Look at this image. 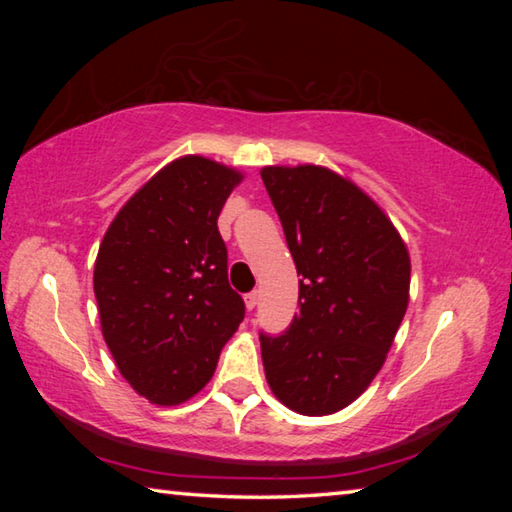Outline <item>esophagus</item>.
I'll use <instances>...</instances> for the list:
<instances>
[{
  "label": "esophagus",
  "mask_w": 512,
  "mask_h": 512,
  "mask_svg": "<svg viewBox=\"0 0 512 512\" xmlns=\"http://www.w3.org/2000/svg\"><path fill=\"white\" fill-rule=\"evenodd\" d=\"M244 300H246V309L253 311L257 307V302H259V293L257 291H250V293H246Z\"/></svg>",
  "instance_id": "obj_1"
}]
</instances>
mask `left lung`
Returning a JSON list of instances; mask_svg holds the SVG:
<instances>
[{"instance_id": "left-lung-1", "label": "left lung", "mask_w": 512, "mask_h": 512, "mask_svg": "<svg viewBox=\"0 0 512 512\" xmlns=\"http://www.w3.org/2000/svg\"><path fill=\"white\" fill-rule=\"evenodd\" d=\"M300 275V314L259 334L273 395L302 415L345 409L366 391L409 307L411 259L391 219L352 180L298 164L264 167Z\"/></svg>"}]
</instances>
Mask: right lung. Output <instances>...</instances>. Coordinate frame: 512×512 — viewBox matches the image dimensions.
<instances>
[{"mask_svg": "<svg viewBox=\"0 0 512 512\" xmlns=\"http://www.w3.org/2000/svg\"><path fill=\"white\" fill-rule=\"evenodd\" d=\"M241 180L221 162L183 155L137 189L103 235L94 262L103 339L121 377L153 404L201 391L244 320L216 228Z\"/></svg>", "mask_w": 512, "mask_h": 512, "instance_id": "1", "label": "right lung"}]
</instances>
